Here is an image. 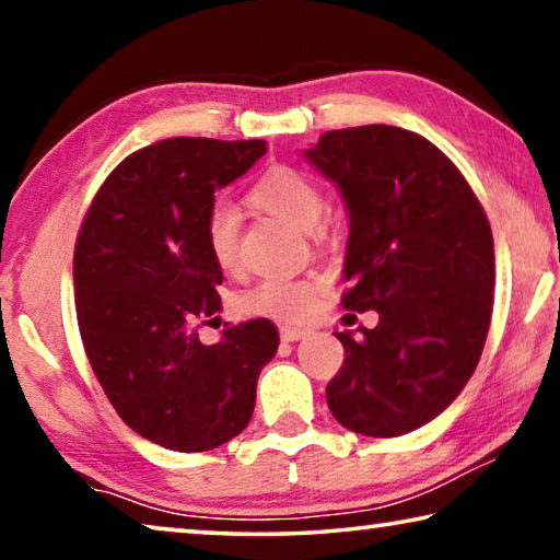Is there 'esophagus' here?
Returning a JSON list of instances; mask_svg holds the SVG:
<instances>
[{"mask_svg": "<svg viewBox=\"0 0 560 560\" xmlns=\"http://www.w3.org/2000/svg\"><path fill=\"white\" fill-rule=\"evenodd\" d=\"M306 336H308L306 328L281 326V340H287V343H293V340H301V338H306Z\"/></svg>", "mask_w": 560, "mask_h": 560, "instance_id": "34e87169", "label": "esophagus"}]
</instances>
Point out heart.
Listing matches in <instances>:
<instances>
[{
    "instance_id": "heart-1",
    "label": "heart",
    "mask_w": 560,
    "mask_h": 560,
    "mask_svg": "<svg viewBox=\"0 0 560 560\" xmlns=\"http://www.w3.org/2000/svg\"><path fill=\"white\" fill-rule=\"evenodd\" d=\"M252 205L289 222L303 232L324 230L320 217L326 212V192L318 179L293 165H273L249 187ZM205 246L222 271H236L242 264L240 214L224 200H214L202 222ZM324 287L320 277H267L242 293L244 314L267 316L283 324H299L314 308L316 293Z\"/></svg>"
}]
</instances>
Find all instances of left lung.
Returning a JSON list of instances; mask_svg holds the SVG:
<instances>
[{
	"instance_id": "1",
	"label": "left lung",
	"mask_w": 560,
	"mask_h": 560,
	"mask_svg": "<svg viewBox=\"0 0 560 560\" xmlns=\"http://www.w3.org/2000/svg\"><path fill=\"white\" fill-rule=\"evenodd\" d=\"M306 158L348 205L343 308L375 328L336 334L346 348L326 387L330 412L368 438L434 420L477 368L494 308V236L459 167L395 126L328 130Z\"/></svg>"
}]
</instances>
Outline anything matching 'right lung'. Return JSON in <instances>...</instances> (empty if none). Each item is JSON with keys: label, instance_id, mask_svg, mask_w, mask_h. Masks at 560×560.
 <instances>
[{"label": "right lung", "instance_id": "right-lung-1", "mask_svg": "<svg viewBox=\"0 0 560 560\" xmlns=\"http://www.w3.org/2000/svg\"><path fill=\"white\" fill-rule=\"evenodd\" d=\"M267 153L264 140L167 138L130 153L98 187L73 249L75 318L120 420L173 452H207L252 420L279 348L267 318L200 340L220 314L222 269L205 246L214 189Z\"/></svg>", "mask_w": 560, "mask_h": 560}]
</instances>
